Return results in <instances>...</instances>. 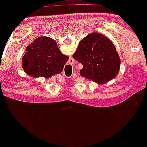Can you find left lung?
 Instances as JSON below:
<instances>
[{
  "mask_svg": "<svg viewBox=\"0 0 147 147\" xmlns=\"http://www.w3.org/2000/svg\"><path fill=\"white\" fill-rule=\"evenodd\" d=\"M72 57L83 65L81 75L98 84L114 78L119 70L120 59L107 37L91 33L79 42Z\"/></svg>",
  "mask_w": 147,
  "mask_h": 147,
  "instance_id": "1",
  "label": "left lung"
}]
</instances>
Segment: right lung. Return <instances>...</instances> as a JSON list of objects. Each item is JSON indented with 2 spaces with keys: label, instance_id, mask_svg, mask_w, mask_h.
<instances>
[{
  "label": "right lung",
  "instance_id": "obj_1",
  "mask_svg": "<svg viewBox=\"0 0 147 147\" xmlns=\"http://www.w3.org/2000/svg\"><path fill=\"white\" fill-rule=\"evenodd\" d=\"M68 60V57L61 54L57 48L55 40L40 36L27 47L22 64L28 75L48 78L61 73Z\"/></svg>",
  "mask_w": 147,
  "mask_h": 147
}]
</instances>
